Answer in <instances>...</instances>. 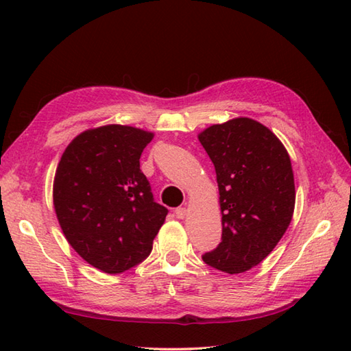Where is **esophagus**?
I'll return each instance as SVG.
<instances>
[{"mask_svg": "<svg viewBox=\"0 0 351 351\" xmlns=\"http://www.w3.org/2000/svg\"><path fill=\"white\" fill-rule=\"evenodd\" d=\"M187 213H189L187 208H176V211H175L178 219H185L187 217Z\"/></svg>", "mask_w": 351, "mask_h": 351, "instance_id": "1", "label": "esophagus"}]
</instances>
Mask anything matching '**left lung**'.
<instances>
[{
  "mask_svg": "<svg viewBox=\"0 0 351 351\" xmlns=\"http://www.w3.org/2000/svg\"><path fill=\"white\" fill-rule=\"evenodd\" d=\"M214 164L221 243L202 256L229 274L250 270L270 255L293 219L294 173L285 146L265 125L235 117L199 132Z\"/></svg>",
  "mask_w": 351,
  "mask_h": 351,
  "instance_id": "obj_1",
  "label": "left lung"
}]
</instances>
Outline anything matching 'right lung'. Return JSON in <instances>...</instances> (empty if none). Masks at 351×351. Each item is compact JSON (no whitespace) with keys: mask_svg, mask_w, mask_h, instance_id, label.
Masks as SVG:
<instances>
[{"mask_svg":"<svg viewBox=\"0 0 351 351\" xmlns=\"http://www.w3.org/2000/svg\"><path fill=\"white\" fill-rule=\"evenodd\" d=\"M154 132L104 125L73 138L58 162L52 202L66 240L86 263L119 274L141 263L167 210L154 202L140 155Z\"/></svg>","mask_w":351,"mask_h":351,"instance_id":"right-lung-1","label":"right lung"}]
</instances>
